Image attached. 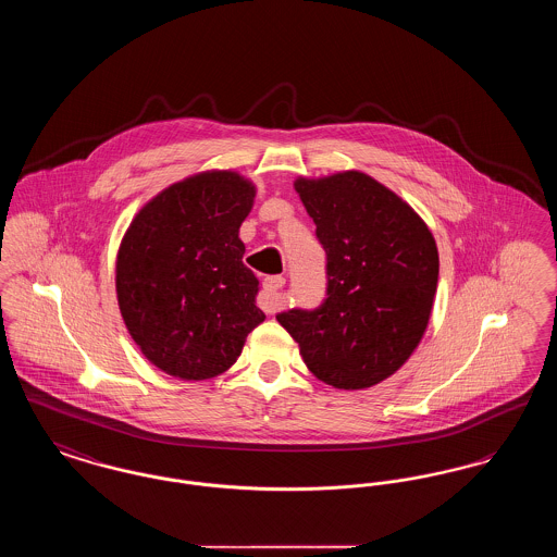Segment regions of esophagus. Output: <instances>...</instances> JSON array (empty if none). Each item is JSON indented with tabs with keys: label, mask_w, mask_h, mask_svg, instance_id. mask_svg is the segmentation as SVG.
Instances as JSON below:
<instances>
[{
	"label": "esophagus",
	"mask_w": 557,
	"mask_h": 557,
	"mask_svg": "<svg viewBox=\"0 0 557 557\" xmlns=\"http://www.w3.org/2000/svg\"><path fill=\"white\" fill-rule=\"evenodd\" d=\"M286 280L282 275H271L265 277L263 282V296H261V307L265 309L267 313H275L277 309V292L284 288Z\"/></svg>",
	"instance_id": "esophagus-1"
}]
</instances>
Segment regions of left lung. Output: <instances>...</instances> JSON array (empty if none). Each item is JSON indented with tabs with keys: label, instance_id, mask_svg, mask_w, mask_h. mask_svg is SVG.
Here are the masks:
<instances>
[{
	"label": "left lung",
	"instance_id": "left-lung-1",
	"mask_svg": "<svg viewBox=\"0 0 557 557\" xmlns=\"http://www.w3.org/2000/svg\"><path fill=\"white\" fill-rule=\"evenodd\" d=\"M327 255V298L277 321L321 382L361 391L391 377L424 336L438 248L424 219L361 171L294 182Z\"/></svg>",
	"mask_w": 557,
	"mask_h": 557
}]
</instances>
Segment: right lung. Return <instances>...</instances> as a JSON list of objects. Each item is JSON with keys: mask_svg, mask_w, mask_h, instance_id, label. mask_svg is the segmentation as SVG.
Here are the masks:
<instances>
[{"mask_svg": "<svg viewBox=\"0 0 557 557\" xmlns=\"http://www.w3.org/2000/svg\"><path fill=\"white\" fill-rule=\"evenodd\" d=\"M255 196L236 171L196 173L146 202L121 239V315L144 357L173 377L230 370L265 319L239 239Z\"/></svg>", "mask_w": 557, "mask_h": 557, "instance_id": "1", "label": "right lung"}]
</instances>
